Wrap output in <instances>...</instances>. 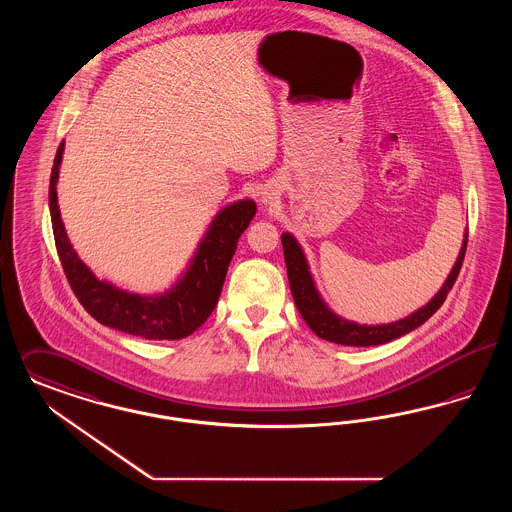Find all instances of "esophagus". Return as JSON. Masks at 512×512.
<instances>
[{"label":"esophagus","instance_id":"esophagus-1","mask_svg":"<svg viewBox=\"0 0 512 512\" xmlns=\"http://www.w3.org/2000/svg\"><path fill=\"white\" fill-rule=\"evenodd\" d=\"M270 200V196H266V194H263V202H268Z\"/></svg>","mask_w":512,"mask_h":512}]
</instances>
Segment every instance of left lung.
<instances>
[{
	"instance_id": "1",
	"label": "left lung",
	"mask_w": 512,
	"mask_h": 512,
	"mask_svg": "<svg viewBox=\"0 0 512 512\" xmlns=\"http://www.w3.org/2000/svg\"><path fill=\"white\" fill-rule=\"evenodd\" d=\"M282 246H284V259H286L287 280L291 287V295H293V301L299 308L303 320L307 322L308 328L312 329L320 339H326L329 343L347 345V347H371V345L389 343L392 339H398L409 331L419 328L438 308L444 305L451 287L459 276L463 259H465L467 234H465L459 257L451 268L446 284L430 299L429 303L398 322L381 324V326H360L356 322H348L345 318L337 316L333 310H329L328 305L322 301L318 289L314 286L303 249L289 232L282 234Z\"/></svg>"
}]
</instances>
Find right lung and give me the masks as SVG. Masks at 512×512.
I'll return each mask as SVG.
<instances>
[{
  "mask_svg": "<svg viewBox=\"0 0 512 512\" xmlns=\"http://www.w3.org/2000/svg\"><path fill=\"white\" fill-rule=\"evenodd\" d=\"M64 152L62 141L49 181V211L62 270L83 308L103 326L152 341L184 339L204 324L219 301L226 270L238 238L255 217L253 200L221 209L205 232L183 278L162 295H139L99 280L70 244L57 202V181Z\"/></svg>",
  "mask_w": 512,
  "mask_h": 512,
  "instance_id": "add662e5",
  "label": "right lung"
}]
</instances>
